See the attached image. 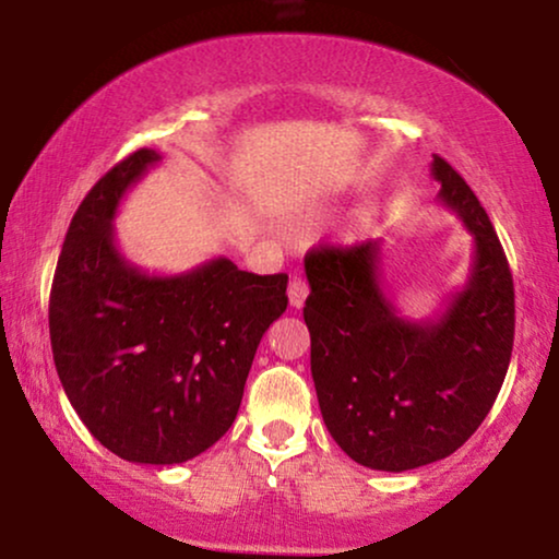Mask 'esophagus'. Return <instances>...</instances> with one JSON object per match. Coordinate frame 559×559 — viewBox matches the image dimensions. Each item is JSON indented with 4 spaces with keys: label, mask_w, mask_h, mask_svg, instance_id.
Instances as JSON below:
<instances>
[{
    "label": "esophagus",
    "mask_w": 559,
    "mask_h": 559,
    "mask_svg": "<svg viewBox=\"0 0 559 559\" xmlns=\"http://www.w3.org/2000/svg\"><path fill=\"white\" fill-rule=\"evenodd\" d=\"M308 293H310V287H308V282H305L302 277H293V280H289L287 295H289V305H293L295 310L302 308L305 300H308Z\"/></svg>",
    "instance_id": "34e87169"
}]
</instances>
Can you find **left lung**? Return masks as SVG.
<instances>
[{
    "instance_id": "left-lung-1",
    "label": "left lung",
    "mask_w": 559,
    "mask_h": 559,
    "mask_svg": "<svg viewBox=\"0 0 559 559\" xmlns=\"http://www.w3.org/2000/svg\"><path fill=\"white\" fill-rule=\"evenodd\" d=\"M432 178L473 236L468 282L435 320L396 316L381 289V241L305 254L320 415L343 453L373 471L455 453L491 412L514 348V280L488 213L438 155Z\"/></svg>"
}]
</instances>
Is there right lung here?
Returning a JSON list of instances; mask_svg holds the SVG:
<instances>
[{
	"instance_id": "1",
	"label": "right lung",
	"mask_w": 559,
	"mask_h": 559,
	"mask_svg": "<svg viewBox=\"0 0 559 559\" xmlns=\"http://www.w3.org/2000/svg\"><path fill=\"white\" fill-rule=\"evenodd\" d=\"M136 150L75 211L50 289L60 384L88 432L129 463L201 455L239 412L257 346L287 310V274H251L231 259L159 277L114 241L121 198L152 165Z\"/></svg>"
}]
</instances>
